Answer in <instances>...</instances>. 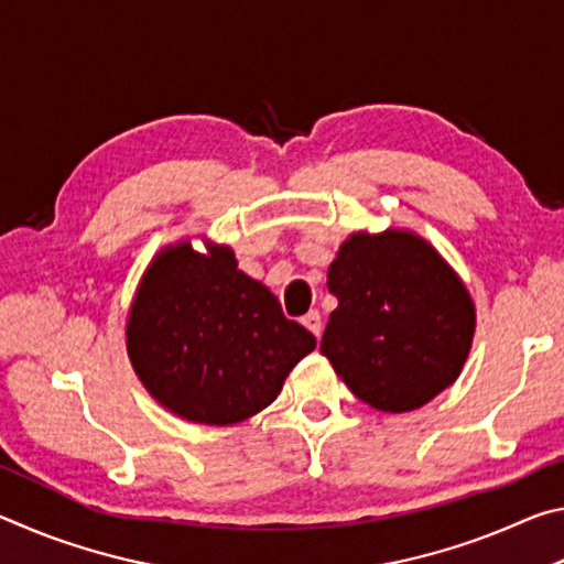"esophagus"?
Here are the masks:
<instances>
[{
  "label": "esophagus",
  "mask_w": 564,
  "mask_h": 564,
  "mask_svg": "<svg viewBox=\"0 0 564 564\" xmlns=\"http://www.w3.org/2000/svg\"><path fill=\"white\" fill-rule=\"evenodd\" d=\"M303 326L305 328H308L311 333H313V336H321V313L318 311H308V313H305V316H303Z\"/></svg>",
  "instance_id": "esophagus-1"
}]
</instances>
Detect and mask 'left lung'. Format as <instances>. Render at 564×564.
I'll return each instance as SVG.
<instances>
[{"mask_svg":"<svg viewBox=\"0 0 564 564\" xmlns=\"http://www.w3.org/2000/svg\"><path fill=\"white\" fill-rule=\"evenodd\" d=\"M328 291L338 308L321 352L362 403L405 413L460 376L475 308L463 281L423 238L350 236L330 263Z\"/></svg>","mask_w":564,"mask_h":564,"instance_id":"obj_1","label":"left lung"}]
</instances>
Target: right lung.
Wrapping results in <instances>:
<instances>
[{"mask_svg": "<svg viewBox=\"0 0 564 564\" xmlns=\"http://www.w3.org/2000/svg\"><path fill=\"white\" fill-rule=\"evenodd\" d=\"M127 348L141 383L194 423L231 425L271 405L289 370L316 348L231 248H166L133 299Z\"/></svg>", "mask_w": 564, "mask_h": 564, "instance_id": "1", "label": "right lung"}]
</instances>
